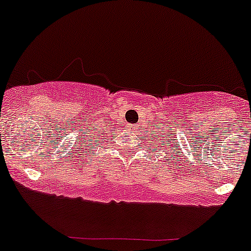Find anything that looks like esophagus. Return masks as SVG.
<instances>
[{"label":"esophagus","instance_id":"obj_1","mask_svg":"<svg viewBox=\"0 0 251 251\" xmlns=\"http://www.w3.org/2000/svg\"><path fill=\"white\" fill-rule=\"evenodd\" d=\"M137 130H139V125H136V124H135V125H128V131H130L132 135L133 133H136Z\"/></svg>","mask_w":251,"mask_h":251}]
</instances>
